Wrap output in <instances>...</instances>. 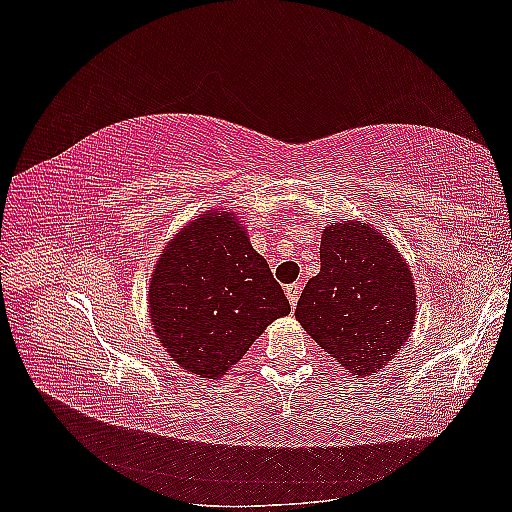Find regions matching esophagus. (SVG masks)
I'll return each instance as SVG.
<instances>
[{"label": "esophagus", "instance_id": "esophagus-1", "mask_svg": "<svg viewBox=\"0 0 512 512\" xmlns=\"http://www.w3.org/2000/svg\"><path fill=\"white\" fill-rule=\"evenodd\" d=\"M284 290H286V297H288V301H290V307L294 309V305H297V301H299L301 284H288Z\"/></svg>", "mask_w": 512, "mask_h": 512}]
</instances>
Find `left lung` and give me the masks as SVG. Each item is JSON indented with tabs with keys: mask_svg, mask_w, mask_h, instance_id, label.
Returning <instances> with one entry per match:
<instances>
[{
	"mask_svg": "<svg viewBox=\"0 0 512 512\" xmlns=\"http://www.w3.org/2000/svg\"><path fill=\"white\" fill-rule=\"evenodd\" d=\"M416 290L406 260L382 232L346 222L324 228L320 273L297 303V320L354 376H374L414 327Z\"/></svg>",
	"mask_w": 512,
	"mask_h": 512,
	"instance_id": "obj_1",
	"label": "left lung"
}]
</instances>
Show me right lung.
<instances>
[{"label": "right lung", "instance_id": "add662e5", "mask_svg": "<svg viewBox=\"0 0 512 512\" xmlns=\"http://www.w3.org/2000/svg\"><path fill=\"white\" fill-rule=\"evenodd\" d=\"M290 312L282 286L235 213L207 211L166 245L149 284V318L170 359L220 378Z\"/></svg>", "mask_w": 512, "mask_h": 512}]
</instances>
